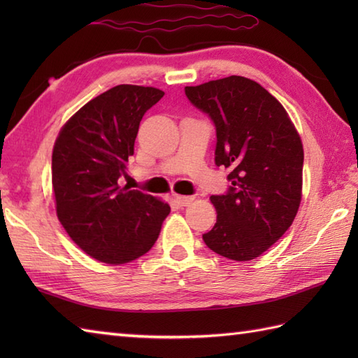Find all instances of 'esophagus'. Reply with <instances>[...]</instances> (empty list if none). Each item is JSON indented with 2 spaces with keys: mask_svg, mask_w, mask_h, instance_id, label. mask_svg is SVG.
<instances>
[{
  "mask_svg": "<svg viewBox=\"0 0 358 358\" xmlns=\"http://www.w3.org/2000/svg\"><path fill=\"white\" fill-rule=\"evenodd\" d=\"M177 201L180 206H189L194 201V196H186V195H177Z\"/></svg>",
  "mask_w": 358,
  "mask_h": 358,
  "instance_id": "34e87169",
  "label": "esophagus"
}]
</instances>
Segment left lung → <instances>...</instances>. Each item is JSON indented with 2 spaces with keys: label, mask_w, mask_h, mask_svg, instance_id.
Returning <instances> with one entry per match:
<instances>
[{
  "label": "left lung",
  "mask_w": 358,
  "mask_h": 358,
  "mask_svg": "<svg viewBox=\"0 0 358 358\" xmlns=\"http://www.w3.org/2000/svg\"><path fill=\"white\" fill-rule=\"evenodd\" d=\"M215 126V164L231 186L212 195L217 223L203 240L215 254L254 260L289 227L301 201L303 144L283 106L258 83L231 75L185 87Z\"/></svg>",
  "instance_id": "left-lung-1"
}]
</instances>
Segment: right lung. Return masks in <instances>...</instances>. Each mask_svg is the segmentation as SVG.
I'll return each mask as SVG.
<instances>
[{
	"mask_svg": "<svg viewBox=\"0 0 358 358\" xmlns=\"http://www.w3.org/2000/svg\"><path fill=\"white\" fill-rule=\"evenodd\" d=\"M163 95L132 85L106 90L67 121L53 146L58 220L95 260L123 264L149 252L169 215L167 203L120 186L140 121Z\"/></svg>",
	"mask_w": 358,
	"mask_h": 358,
	"instance_id": "1",
	"label": "right lung"
}]
</instances>
